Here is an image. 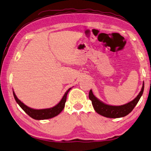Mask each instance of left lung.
Listing matches in <instances>:
<instances>
[{
    "label": "left lung",
    "mask_w": 151,
    "mask_h": 151,
    "mask_svg": "<svg viewBox=\"0 0 151 151\" xmlns=\"http://www.w3.org/2000/svg\"><path fill=\"white\" fill-rule=\"evenodd\" d=\"M144 91V82L142 87L141 91L135 99L126 104L121 106H111L106 104L96 99L93 95L92 90H90L89 93V98L92 102V104L94 109L96 112L104 117L110 118H118L124 117L132 112L134 109L136 104H137L141 96L143 95Z\"/></svg>",
    "instance_id": "left-lung-1"
}]
</instances>
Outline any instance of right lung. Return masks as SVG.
Wrapping results in <instances>:
<instances>
[{"label":"right lung","instance_id":"obj_1","mask_svg":"<svg viewBox=\"0 0 151 151\" xmlns=\"http://www.w3.org/2000/svg\"><path fill=\"white\" fill-rule=\"evenodd\" d=\"M71 89H72V88H70V89H68V91L65 93L63 97H62L61 101H60V102L58 104H56V106H55L52 108H50V109H47L36 110V109H31V108L27 106L26 105L24 104L22 102L19 101V99L17 98V96L14 91H13V95L14 96V99H15L16 101L17 102V103L19 104V106H20L22 109L24 110V112L26 114H27L31 118L35 119V120H46V119L52 118L53 117H55V116L58 115L59 114L62 112V110L64 109L65 103H66V101L67 95Z\"/></svg>","mask_w":151,"mask_h":151}]
</instances>
